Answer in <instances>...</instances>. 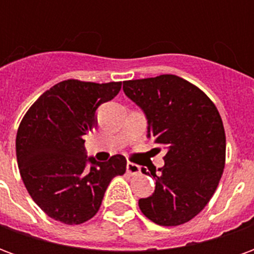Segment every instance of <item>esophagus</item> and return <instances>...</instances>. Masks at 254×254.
Masks as SVG:
<instances>
[{
  "mask_svg": "<svg viewBox=\"0 0 254 254\" xmlns=\"http://www.w3.org/2000/svg\"><path fill=\"white\" fill-rule=\"evenodd\" d=\"M127 171L129 174H132V176H137V174H140V166L134 165L132 162H127Z\"/></svg>",
  "mask_w": 254,
  "mask_h": 254,
  "instance_id": "34e87169",
  "label": "esophagus"
}]
</instances>
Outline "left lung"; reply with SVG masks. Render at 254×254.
Listing matches in <instances>:
<instances>
[{
	"label": "left lung",
	"mask_w": 254,
	"mask_h": 254,
	"mask_svg": "<svg viewBox=\"0 0 254 254\" xmlns=\"http://www.w3.org/2000/svg\"><path fill=\"white\" fill-rule=\"evenodd\" d=\"M124 92L145 113L152 143L167 151L158 174L141 170L154 177L156 187L138 207L160 226L187 223L209 202L223 174L226 133L218 109L176 74L127 80Z\"/></svg>",
	"instance_id": "obj_1"
}]
</instances>
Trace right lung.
<instances>
[{"instance_id":"obj_1","label":"right lung","mask_w":254,"mask_h":254,"mask_svg":"<svg viewBox=\"0 0 254 254\" xmlns=\"http://www.w3.org/2000/svg\"><path fill=\"white\" fill-rule=\"evenodd\" d=\"M121 84L64 80L43 92L20 122V176L32 200L54 220L72 226L94 218L111 180L127 171L122 155L103 163L91 158L87 169L84 154V136L96 125V109L117 96Z\"/></svg>"}]
</instances>
